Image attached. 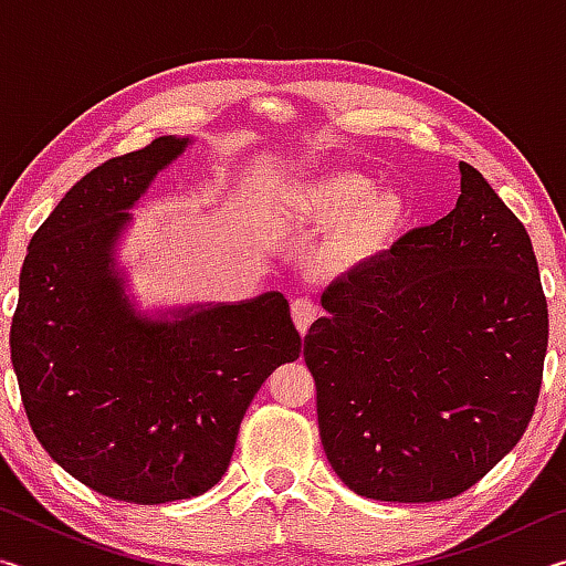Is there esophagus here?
<instances>
[{
	"mask_svg": "<svg viewBox=\"0 0 566 566\" xmlns=\"http://www.w3.org/2000/svg\"><path fill=\"white\" fill-rule=\"evenodd\" d=\"M292 319L296 324V329H300V334H306L310 324L317 319V304L306 300V296H296V300H292Z\"/></svg>",
	"mask_w": 566,
	"mask_h": 566,
	"instance_id": "esophagus-1",
	"label": "esophagus"
}]
</instances>
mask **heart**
Returning <instances> with one entry per match:
<instances>
[{"label":"heart","instance_id":"b5f03b06","mask_svg":"<svg viewBox=\"0 0 566 566\" xmlns=\"http://www.w3.org/2000/svg\"><path fill=\"white\" fill-rule=\"evenodd\" d=\"M296 209L314 224H334L319 260L332 272H347L371 260L405 217V199L397 189L377 187L364 171L334 169L302 187Z\"/></svg>","mask_w":566,"mask_h":566}]
</instances>
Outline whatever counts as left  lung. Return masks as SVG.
Segmentation results:
<instances>
[{
    "mask_svg": "<svg viewBox=\"0 0 566 566\" xmlns=\"http://www.w3.org/2000/svg\"><path fill=\"white\" fill-rule=\"evenodd\" d=\"M452 212L337 276L304 337L334 472L367 500L442 502L534 415L549 317L524 224L467 161Z\"/></svg>",
    "mask_w": 566,
    "mask_h": 566,
    "instance_id": "1",
    "label": "left lung"
}]
</instances>
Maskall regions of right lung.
<instances>
[{"mask_svg": "<svg viewBox=\"0 0 566 566\" xmlns=\"http://www.w3.org/2000/svg\"><path fill=\"white\" fill-rule=\"evenodd\" d=\"M191 142L169 134L82 177L19 274L9 349L30 424L64 472L119 502L212 490L249 401L302 352L282 292L157 312L129 292V209Z\"/></svg>", "mask_w": 566, "mask_h": 566, "instance_id": "add662e5", "label": "right lung"}]
</instances>
